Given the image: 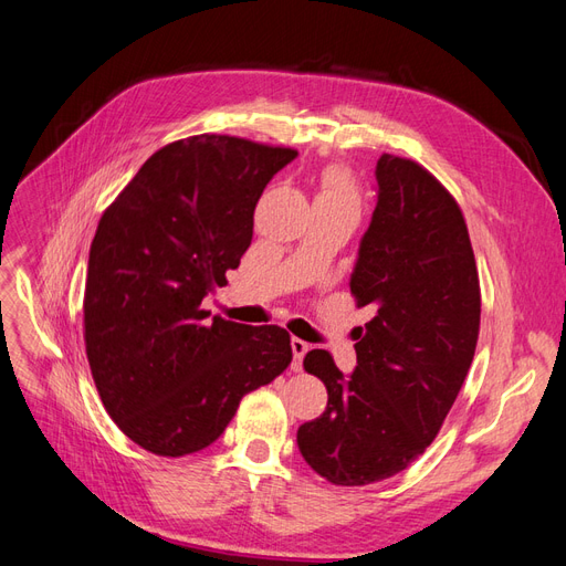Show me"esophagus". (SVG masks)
<instances>
[{"mask_svg":"<svg viewBox=\"0 0 566 566\" xmlns=\"http://www.w3.org/2000/svg\"><path fill=\"white\" fill-rule=\"evenodd\" d=\"M290 347H293V354H295L293 368H295V370H300V368H302V358H304V354L310 352V345H306V342H304V339H300V337H293V339H290Z\"/></svg>","mask_w":566,"mask_h":566,"instance_id":"obj_1","label":"esophagus"}]
</instances>
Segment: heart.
Instances as JSON below:
<instances>
[{
    "label": "heart",
    "mask_w": 566,
    "mask_h": 566,
    "mask_svg": "<svg viewBox=\"0 0 566 566\" xmlns=\"http://www.w3.org/2000/svg\"><path fill=\"white\" fill-rule=\"evenodd\" d=\"M321 196H347L354 198L352 193V186L347 181V177L342 172H328L323 177V191Z\"/></svg>",
    "instance_id": "heart-1"
}]
</instances>
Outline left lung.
Here are the masks:
<instances>
[{
  "mask_svg": "<svg viewBox=\"0 0 566 566\" xmlns=\"http://www.w3.org/2000/svg\"><path fill=\"white\" fill-rule=\"evenodd\" d=\"M378 202L349 279L358 306L356 368L325 349L304 356L328 406L300 424L297 447L337 486H366L406 470L437 437L470 370L482 297L465 219L453 196L413 160L375 165Z\"/></svg>",
  "mask_w": 566,
  "mask_h": 566,
  "instance_id": "obj_1",
  "label": "left lung"
}]
</instances>
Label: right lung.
<instances>
[{"instance_id":"add662e5","label":"right lung","mask_w":566,"mask_h":566,"mask_svg":"<svg viewBox=\"0 0 566 566\" xmlns=\"http://www.w3.org/2000/svg\"><path fill=\"white\" fill-rule=\"evenodd\" d=\"M295 158L235 136H188L153 153L101 217L84 342L101 401L142 449H208L245 394L293 361L279 325L208 318L200 304L241 264L256 200Z\"/></svg>"}]
</instances>
